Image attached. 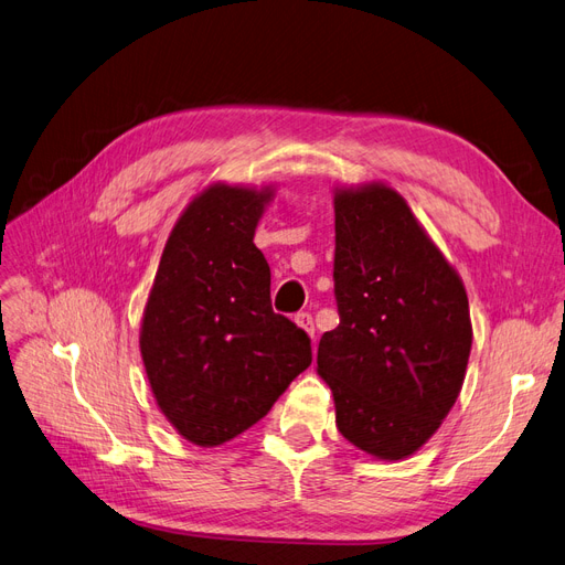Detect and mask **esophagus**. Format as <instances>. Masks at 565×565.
Instances as JSON below:
<instances>
[{
    "mask_svg": "<svg viewBox=\"0 0 565 565\" xmlns=\"http://www.w3.org/2000/svg\"><path fill=\"white\" fill-rule=\"evenodd\" d=\"M296 323L300 326L302 331H307V335H309V338H315L317 329H315V319H312V315H309V312H300V315H296Z\"/></svg>",
    "mask_w": 565,
    "mask_h": 565,
    "instance_id": "obj_1",
    "label": "esophagus"
}]
</instances>
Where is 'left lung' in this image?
<instances>
[{
  "label": "left lung",
  "instance_id": "left-lung-1",
  "mask_svg": "<svg viewBox=\"0 0 565 565\" xmlns=\"http://www.w3.org/2000/svg\"><path fill=\"white\" fill-rule=\"evenodd\" d=\"M335 302L317 373L356 448L402 460L439 429L471 350L467 290L387 185L335 190Z\"/></svg>",
  "mask_w": 565,
  "mask_h": 565
}]
</instances>
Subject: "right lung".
<instances>
[{"label":"right lung","mask_w":565,"mask_h":565,"mask_svg":"<svg viewBox=\"0 0 565 565\" xmlns=\"http://www.w3.org/2000/svg\"><path fill=\"white\" fill-rule=\"evenodd\" d=\"M271 190L211 185L178 217L145 305L140 354L180 436L221 446L256 425L312 363L309 335L275 315L253 234Z\"/></svg>","instance_id":"obj_1"}]
</instances>
